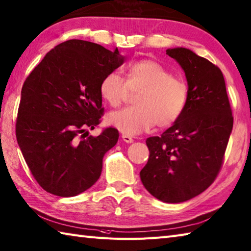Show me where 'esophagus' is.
Returning <instances> with one entry per match:
<instances>
[{
	"mask_svg": "<svg viewBox=\"0 0 251 251\" xmlns=\"http://www.w3.org/2000/svg\"><path fill=\"white\" fill-rule=\"evenodd\" d=\"M122 139L124 140L125 142H127V144H131V142H134V139H132V137H130L128 135H125V134L122 135Z\"/></svg>",
	"mask_w": 251,
	"mask_h": 251,
	"instance_id": "obj_1",
	"label": "esophagus"
}]
</instances>
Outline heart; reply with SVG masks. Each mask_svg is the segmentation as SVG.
<instances>
[{
  "label": "heart",
  "mask_w": 251,
  "mask_h": 251,
  "mask_svg": "<svg viewBox=\"0 0 251 251\" xmlns=\"http://www.w3.org/2000/svg\"><path fill=\"white\" fill-rule=\"evenodd\" d=\"M130 92L134 106L110 113L107 124L125 135H138L156 125L168 128L177 122L188 102V87L184 80L153 60H140L125 68V80L109 73L100 83V95L111 106H119Z\"/></svg>",
  "instance_id": "heart-1"
}]
</instances>
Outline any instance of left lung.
<instances>
[{"label":"left lung","mask_w":251,"mask_h":251,"mask_svg":"<svg viewBox=\"0 0 251 251\" xmlns=\"http://www.w3.org/2000/svg\"><path fill=\"white\" fill-rule=\"evenodd\" d=\"M166 54L185 72L188 102L173 126L147 138L150 155L140 178L156 199L178 203L198 196L217 178L234 119L218 66L185 48L168 49Z\"/></svg>","instance_id":"obj_1"}]
</instances>
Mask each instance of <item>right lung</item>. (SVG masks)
Instances as JSON below:
<instances>
[{
	"mask_svg": "<svg viewBox=\"0 0 251 251\" xmlns=\"http://www.w3.org/2000/svg\"><path fill=\"white\" fill-rule=\"evenodd\" d=\"M124 61L117 48L73 39L48 52L25 80L16 138L48 193L73 197L99 179L103 156L116 145L119 130L107 127L92 137L87 128L100 124L102 79Z\"/></svg>",
	"mask_w": 251,
	"mask_h": 251,
	"instance_id": "obj_1",
	"label": "right lung"
}]
</instances>
